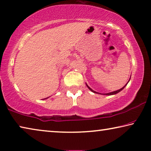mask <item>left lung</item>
I'll return each instance as SVG.
<instances>
[{
	"mask_svg": "<svg viewBox=\"0 0 151 151\" xmlns=\"http://www.w3.org/2000/svg\"><path fill=\"white\" fill-rule=\"evenodd\" d=\"M129 80H130V78H129ZM129 81H128V82H129ZM128 82L127 83H127H128ZM127 84H126V85H127ZM126 85H125V86L124 87H122V88H121V89H119V90H116V91H112V92H111V93H98V92H96V91H93V89H91V88H90V87L88 86V85H87V84H86V85H87V87H88V88H89V90H91V91H92V92H93V93H99V94H102V95H106V96H111V95H114V94H116V93H119V91H121V90H123V89H124V87L126 86Z\"/></svg>",
	"mask_w": 151,
	"mask_h": 151,
	"instance_id": "1",
	"label": "left lung"
}]
</instances>
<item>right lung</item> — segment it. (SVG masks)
<instances>
[{"label": "right lung", "mask_w": 151, "mask_h": 151, "mask_svg": "<svg viewBox=\"0 0 151 151\" xmlns=\"http://www.w3.org/2000/svg\"><path fill=\"white\" fill-rule=\"evenodd\" d=\"M47 98H45V99H47Z\"/></svg>", "instance_id": "add662e5"}]
</instances>
